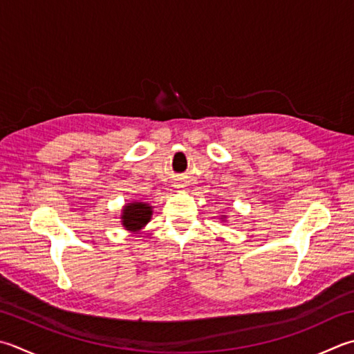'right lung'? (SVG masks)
Returning a JSON list of instances; mask_svg holds the SVG:
<instances>
[{
	"mask_svg": "<svg viewBox=\"0 0 354 354\" xmlns=\"http://www.w3.org/2000/svg\"><path fill=\"white\" fill-rule=\"evenodd\" d=\"M151 207L147 203H129L124 205L121 223L129 232H138L151 219Z\"/></svg>",
	"mask_w": 354,
	"mask_h": 354,
	"instance_id": "add662e5",
	"label": "right lung"
}]
</instances>
